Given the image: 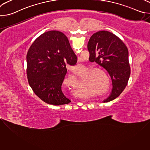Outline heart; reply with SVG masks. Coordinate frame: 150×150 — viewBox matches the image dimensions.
<instances>
[{"label": "heart", "mask_w": 150, "mask_h": 150, "mask_svg": "<svg viewBox=\"0 0 150 150\" xmlns=\"http://www.w3.org/2000/svg\"><path fill=\"white\" fill-rule=\"evenodd\" d=\"M86 75L87 76L84 78V82L90 91L98 96L109 92V80L105 72L98 69H91L85 76Z\"/></svg>", "instance_id": "1"}]
</instances>
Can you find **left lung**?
I'll return each mask as SVG.
<instances>
[{
    "label": "left lung",
    "mask_w": 150,
    "mask_h": 150,
    "mask_svg": "<svg viewBox=\"0 0 150 150\" xmlns=\"http://www.w3.org/2000/svg\"><path fill=\"white\" fill-rule=\"evenodd\" d=\"M87 47L89 59L104 68L111 77L112 91L104 102L112 101L124 90L130 76L128 50L119 37L107 31H100L93 34Z\"/></svg>",
    "instance_id": "8db88e82"
}]
</instances>
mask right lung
<instances>
[{"instance_id":"obj_1","label":"right lung","mask_w":150,"mask_h":150,"mask_svg":"<svg viewBox=\"0 0 150 150\" xmlns=\"http://www.w3.org/2000/svg\"><path fill=\"white\" fill-rule=\"evenodd\" d=\"M77 57L67 37L59 31L40 35L27 54V78L34 93L45 103L59 105L71 101L62 91L67 74L66 65H75Z\"/></svg>"}]
</instances>
